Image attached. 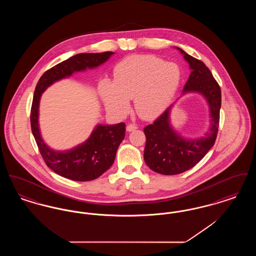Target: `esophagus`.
<instances>
[{"mask_svg": "<svg viewBox=\"0 0 256 256\" xmlns=\"http://www.w3.org/2000/svg\"><path fill=\"white\" fill-rule=\"evenodd\" d=\"M137 128H138V126L135 124H128V126H126V130H128V132H134V130H137Z\"/></svg>", "mask_w": 256, "mask_h": 256, "instance_id": "1", "label": "esophagus"}]
</instances>
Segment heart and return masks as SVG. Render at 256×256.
I'll use <instances>...</instances> for the list:
<instances>
[{"instance_id": "heart-1", "label": "heart", "mask_w": 256, "mask_h": 256, "mask_svg": "<svg viewBox=\"0 0 256 256\" xmlns=\"http://www.w3.org/2000/svg\"><path fill=\"white\" fill-rule=\"evenodd\" d=\"M182 80L180 67L152 56H135L115 68V82L104 80L102 95L110 110L126 114L130 98L138 112L146 117L161 113L174 97Z\"/></svg>"}]
</instances>
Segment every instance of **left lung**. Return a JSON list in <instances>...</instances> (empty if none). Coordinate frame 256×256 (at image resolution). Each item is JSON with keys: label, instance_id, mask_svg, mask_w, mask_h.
Masks as SVG:
<instances>
[{"label": "left lung", "instance_id": "1", "mask_svg": "<svg viewBox=\"0 0 256 256\" xmlns=\"http://www.w3.org/2000/svg\"><path fill=\"white\" fill-rule=\"evenodd\" d=\"M190 65L192 72L183 88V94L198 92L206 98L210 110L209 132L198 139H184L170 124V106L158 118L144 128L146 146L144 159L146 165L161 174H178L193 168L213 146L219 128L222 102L220 88L210 70L183 50L176 47Z\"/></svg>", "mask_w": 256, "mask_h": 256}]
</instances>
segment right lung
<instances>
[{"mask_svg": "<svg viewBox=\"0 0 256 256\" xmlns=\"http://www.w3.org/2000/svg\"><path fill=\"white\" fill-rule=\"evenodd\" d=\"M113 52L78 54L52 67L37 82L32 110L30 126L39 152L46 165L56 174L76 182L96 180L112 166L117 150L124 138L126 124H98L90 137L80 146L66 152H56L47 146L40 134L38 108L42 93L54 82L70 76L74 72L95 68L104 63Z\"/></svg>", "mask_w": 256, "mask_h": 256, "instance_id": "obj_1", "label": "right lung"}]
</instances>
